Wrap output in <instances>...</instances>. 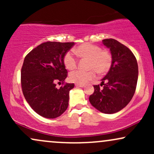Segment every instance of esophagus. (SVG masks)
Here are the masks:
<instances>
[{
  "label": "esophagus",
  "instance_id": "esophagus-1",
  "mask_svg": "<svg viewBox=\"0 0 154 154\" xmlns=\"http://www.w3.org/2000/svg\"><path fill=\"white\" fill-rule=\"evenodd\" d=\"M75 85L77 86V87H79V88H83L85 86V85H83V84H78V83H77V84H75Z\"/></svg>",
  "mask_w": 154,
  "mask_h": 154
}]
</instances>
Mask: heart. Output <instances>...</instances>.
<instances>
[{"label": "heart", "instance_id": "b5f03b06", "mask_svg": "<svg viewBox=\"0 0 154 154\" xmlns=\"http://www.w3.org/2000/svg\"><path fill=\"white\" fill-rule=\"evenodd\" d=\"M76 56L82 59H88V69L89 71L82 72L76 70L69 75V79L72 82L85 84L96 77V73L103 75L106 73L111 65V56L106 50H101L98 45L91 43H83L74 50ZM63 63L66 69L73 70L77 66V61L70 52L65 54Z\"/></svg>", "mask_w": 154, "mask_h": 154}]
</instances>
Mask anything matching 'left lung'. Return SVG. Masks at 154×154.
Here are the masks:
<instances>
[{
	"mask_svg": "<svg viewBox=\"0 0 154 154\" xmlns=\"http://www.w3.org/2000/svg\"><path fill=\"white\" fill-rule=\"evenodd\" d=\"M103 44L110 49L111 65L94 93L89 97L93 106L104 114H114L124 109L133 97L138 77L137 60L128 47L114 39H105Z\"/></svg>",
	"mask_w": 154,
	"mask_h": 154,
	"instance_id": "obj_1",
	"label": "left lung"
}]
</instances>
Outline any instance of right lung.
<instances>
[{"label": "right lung", "mask_w": 154, "mask_h": 154, "mask_svg": "<svg viewBox=\"0 0 154 154\" xmlns=\"http://www.w3.org/2000/svg\"><path fill=\"white\" fill-rule=\"evenodd\" d=\"M74 43L45 42L31 51L24 58L21 71L23 94L32 109L48 119L61 116L69 105L70 90L74 83L60 88L56 83L63 82L67 70L63 56Z\"/></svg>", "instance_id": "right-lung-1"}]
</instances>
